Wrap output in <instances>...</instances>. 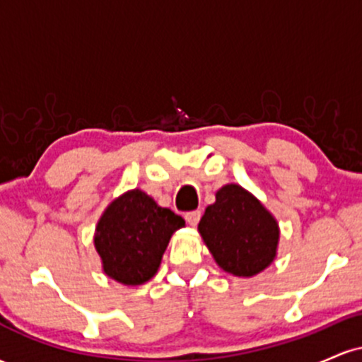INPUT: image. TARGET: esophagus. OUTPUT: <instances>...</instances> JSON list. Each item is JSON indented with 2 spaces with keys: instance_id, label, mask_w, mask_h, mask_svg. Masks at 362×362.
<instances>
[{
  "instance_id": "obj_1",
  "label": "esophagus",
  "mask_w": 362,
  "mask_h": 362,
  "mask_svg": "<svg viewBox=\"0 0 362 362\" xmlns=\"http://www.w3.org/2000/svg\"><path fill=\"white\" fill-rule=\"evenodd\" d=\"M199 219H201V211H189V213H185V221L190 226H195L199 223Z\"/></svg>"
}]
</instances>
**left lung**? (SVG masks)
Here are the masks:
<instances>
[{
	"mask_svg": "<svg viewBox=\"0 0 362 362\" xmlns=\"http://www.w3.org/2000/svg\"><path fill=\"white\" fill-rule=\"evenodd\" d=\"M199 233L223 271L252 277L272 264L279 243V224L255 195L236 184L216 192L206 207Z\"/></svg>",
	"mask_w": 362,
	"mask_h": 362,
	"instance_id": "1",
	"label": "left lung"
}]
</instances>
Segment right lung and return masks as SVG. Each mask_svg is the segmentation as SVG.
Listing matches in <instances>:
<instances>
[{
  "label": "right lung",
  "mask_w": 362,
  "mask_h": 362,
  "mask_svg": "<svg viewBox=\"0 0 362 362\" xmlns=\"http://www.w3.org/2000/svg\"><path fill=\"white\" fill-rule=\"evenodd\" d=\"M185 226L182 216L134 189L112 201L95 230L103 272L120 284L139 286L158 272L170 238Z\"/></svg>",
  "instance_id": "1"
}]
</instances>
